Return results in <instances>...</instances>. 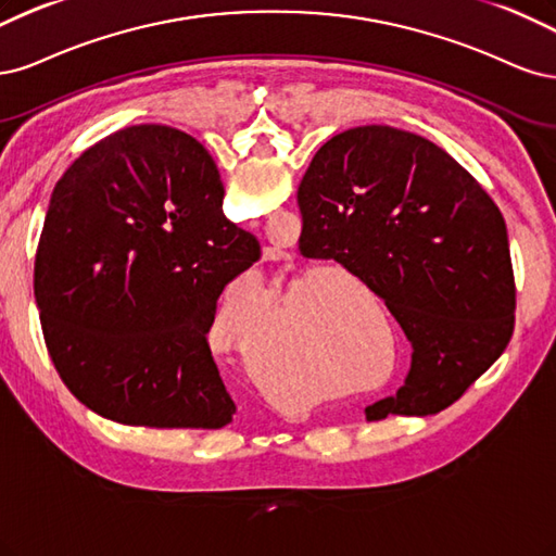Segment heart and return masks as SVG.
<instances>
[{"label":"heart","instance_id":"1","mask_svg":"<svg viewBox=\"0 0 556 556\" xmlns=\"http://www.w3.org/2000/svg\"><path fill=\"white\" fill-rule=\"evenodd\" d=\"M324 293L326 291L318 286V289L304 291V298H320ZM275 318L277 291L263 277H247L228 289L217 314V324H214V334L226 349L249 353L252 379L263 390V395L275 404L298 408L326 397L330 388L314 371V357L298 334L293 314L286 316L283 324L270 328ZM258 329H263L264 334L255 343L253 334ZM376 344L379 342L365 346L363 337L346 330L334 337L330 353L339 367H346L355 363L357 355L365 353L363 349H376ZM249 348L253 351L249 352Z\"/></svg>","mask_w":556,"mask_h":556}]
</instances>
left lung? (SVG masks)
<instances>
[{"label": "left lung", "mask_w": 556, "mask_h": 556, "mask_svg": "<svg viewBox=\"0 0 556 556\" xmlns=\"http://www.w3.org/2000/svg\"><path fill=\"white\" fill-rule=\"evenodd\" d=\"M298 205L300 254L344 265L414 346L406 383L367 406V420L439 414L506 351L515 328L506 222L432 140L383 124L337 134L314 154Z\"/></svg>", "instance_id": "obj_1"}]
</instances>
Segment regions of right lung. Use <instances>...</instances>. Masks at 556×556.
I'll return each mask as SVG.
<instances>
[{
    "mask_svg": "<svg viewBox=\"0 0 556 556\" xmlns=\"http://www.w3.org/2000/svg\"><path fill=\"white\" fill-rule=\"evenodd\" d=\"M222 203L210 152L161 124L105 136L52 189L34 298L60 379L101 418L159 429L232 420L207 332L224 286L261 244Z\"/></svg>",
    "mask_w": 556,
    "mask_h": 556,
    "instance_id": "obj_1",
    "label": "right lung"
}]
</instances>
